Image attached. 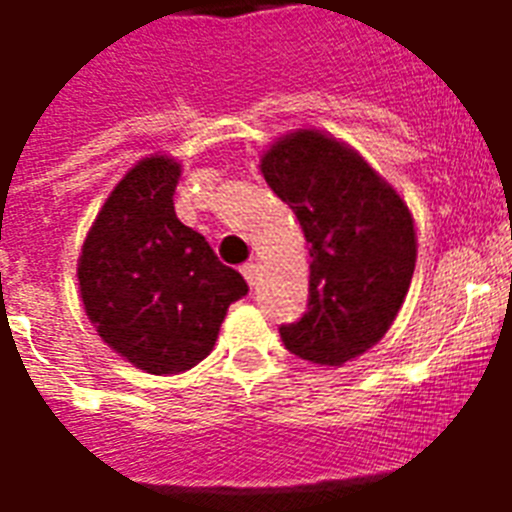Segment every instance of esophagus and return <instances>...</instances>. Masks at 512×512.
I'll return each instance as SVG.
<instances>
[{"mask_svg":"<svg viewBox=\"0 0 512 512\" xmlns=\"http://www.w3.org/2000/svg\"><path fill=\"white\" fill-rule=\"evenodd\" d=\"M241 273H244V279L249 281V287H255L257 279H260V265H257V263H244V265H241Z\"/></svg>","mask_w":512,"mask_h":512,"instance_id":"1","label":"esophagus"}]
</instances>
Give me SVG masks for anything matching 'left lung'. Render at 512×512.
Segmentation results:
<instances>
[{
  "instance_id": "obj_1",
  "label": "left lung",
  "mask_w": 512,
  "mask_h": 512,
  "mask_svg": "<svg viewBox=\"0 0 512 512\" xmlns=\"http://www.w3.org/2000/svg\"><path fill=\"white\" fill-rule=\"evenodd\" d=\"M263 177L311 244L303 319L281 324L289 353L342 366L382 340L404 305L417 236L404 199L353 148L292 132L263 156Z\"/></svg>"
}]
</instances>
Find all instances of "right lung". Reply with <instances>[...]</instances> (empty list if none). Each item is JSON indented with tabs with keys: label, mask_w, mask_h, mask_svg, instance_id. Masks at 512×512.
I'll return each mask as SVG.
<instances>
[{
	"label": "right lung",
	"mask_w": 512,
	"mask_h": 512,
	"mask_svg": "<svg viewBox=\"0 0 512 512\" xmlns=\"http://www.w3.org/2000/svg\"><path fill=\"white\" fill-rule=\"evenodd\" d=\"M180 164L148 156L116 183L79 257V292L98 335L148 374L191 369L215 348L239 271L175 215Z\"/></svg>",
	"instance_id": "right-lung-1"
}]
</instances>
